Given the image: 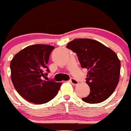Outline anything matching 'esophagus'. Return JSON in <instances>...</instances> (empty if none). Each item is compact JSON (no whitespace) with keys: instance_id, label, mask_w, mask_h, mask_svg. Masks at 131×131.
Masks as SVG:
<instances>
[{"instance_id":"1","label":"esophagus","mask_w":131,"mask_h":131,"mask_svg":"<svg viewBox=\"0 0 131 131\" xmlns=\"http://www.w3.org/2000/svg\"><path fill=\"white\" fill-rule=\"evenodd\" d=\"M69 82H70L72 84H73V85H77V84H79V82L77 81V80H75V79H73V78L70 79Z\"/></svg>"}]
</instances>
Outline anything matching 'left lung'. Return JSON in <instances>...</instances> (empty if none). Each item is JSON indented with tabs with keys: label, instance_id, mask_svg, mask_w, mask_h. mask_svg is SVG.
Instances as JSON below:
<instances>
[{
	"label": "left lung",
	"instance_id": "8db88e82",
	"mask_svg": "<svg viewBox=\"0 0 131 131\" xmlns=\"http://www.w3.org/2000/svg\"><path fill=\"white\" fill-rule=\"evenodd\" d=\"M66 47L77 54L81 68L88 70L86 83L91 91L83 101L96 104L107 99L119 81L121 62L115 52L90 39H74Z\"/></svg>",
	"mask_w": 131,
	"mask_h": 131
}]
</instances>
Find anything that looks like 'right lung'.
I'll return each mask as SVG.
<instances>
[{
	"instance_id": "1",
	"label": "right lung",
	"mask_w": 131,
	"mask_h": 131,
	"mask_svg": "<svg viewBox=\"0 0 131 131\" xmlns=\"http://www.w3.org/2000/svg\"><path fill=\"white\" fill-rule=\"evenodd\" d=\"M55 47L33 45L25 47L14 56L10 63L11 79L16 91L29 102L42 104L48 102L60 91L62 83L45 81L49 71L47 66L50 54Z\"/></svg>"
}]
</instances>
